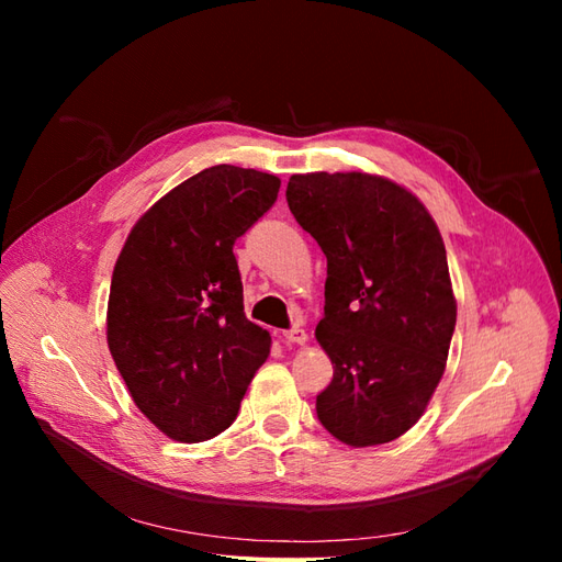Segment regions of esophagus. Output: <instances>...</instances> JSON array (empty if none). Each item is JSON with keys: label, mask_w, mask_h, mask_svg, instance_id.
I'll return each instance as SVG.
<instances>
[{"label": "esophagus", "mask_w": 562, "mask_h": 562, "mask_svg": "<svg viewBox=\"0 0 562 562\" xmlns=\"http://www.w3.org/2000/svg\"><path fill=\"white\" fill-rule=\"evenodd\" d=\"M283 342H288V345H304V342H307V330L300 328V326H293L291 330L283 333Z\"/></svg>", "instance_id": "34e87169"}]
</instances>
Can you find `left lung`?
<instances>
[{
    "label": "left lung",
    "mask_w": 562,
    "mask_h": 562,
    "mask_svg": "<svg viewBox=\"0 0 562 562\" xmlns=\"http://www.w3.org/2000/svg\"><path fill=\"white\" fill-rule=\"evenodd\" d=\"M285 199L328 260L316 339L333 382L316 415L351 448L389 443L446 372L457 321L446 244L424 203L382 176H291Z\"/></svg>",
    "instance_id": "1"
}]
</instances>
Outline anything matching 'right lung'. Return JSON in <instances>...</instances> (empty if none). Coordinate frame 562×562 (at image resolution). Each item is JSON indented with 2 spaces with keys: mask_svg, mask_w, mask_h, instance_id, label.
<instances>
[{
  "mask_svg": "<svg viewBox=\"0 0 562 562\" xmlns=\"http://www.w3.org/2000/svg\"><path fill=\"white\" fill-rule=\"evenodd\" d=\"M281 180L211 166L161 196L114 265L108 345L138 411L201 443L236 419L271 337L244 314L234 241L274 206Z\"/></svg>",
  "mask_w": 562,
  "mask_h": 562,
  "instance_id": "right-lung-1",
  "label": "right lung"
}]
</instances>
